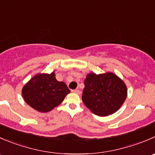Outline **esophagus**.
Masks as SVG:
<instances>
[{
    "label": "esophagus",
    "mask_w": 155,
    "mask_h": 155,
    "mask_svg": "<svg viewBox=\"0 0 155 155\" xmlns=\"http://www.w3.org/2000/svg\"><path fill=\"white\" fill-rule=\"evenodd\" d=\"M72 91L74 93H76V94H80V91H79V89H74V90H72Z\"/></svg>",
    "instance_id": "1"
}]
</instances>
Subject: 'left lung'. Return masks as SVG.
Listing matches in <instances>:
<instances>
[{
  "mask_svg": "<svg viewBox=\"0 0 155 155\" xmlns=\"http://www.w3.org/2000/svg\"><path fill=\"white\" fill-rule=\"evenodd\" d=\"M84 85L82 101L93 114L101 117L117 112L127 98V85L112 73H89Z\"/></svg>",
  "mask_w": 155,
  "mask_h": 155,
  "instance_id": "1",
  "label": "left lung"
}]
</instances>
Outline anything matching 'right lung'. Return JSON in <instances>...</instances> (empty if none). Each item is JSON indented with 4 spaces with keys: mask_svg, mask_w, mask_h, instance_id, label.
Returning a JSON list of instances; mask_svg holds the SVG:
<instances>
[{
    "mask_svg": "<svg viewBox=\"0 0 155 155\" xmlns=\"http://www.w3.org/2000/svg\"><path fill=\"white\" fill-rule=\"evenodd\" d=\"M70 92L64 82H58L55 73H41L31 78L23 86L22 94L25 101L39 112H48L58 106Z\"/></svg>",
    "mask_w": 155,
    "mask_h": 155,
    "instance_id": "add662e5",
    "label": "right lung"
}]
</instances>
